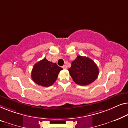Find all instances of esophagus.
Here are the masks:
<instances>
[{
    "label": "esophagus",
    "instance_id": "esophagus-1",
    "mask_svg": "<svg viewBox=\"0 0 128 128\" xmlns=\"http://www.w3.org/2000/svg\"><path fill=\"white\" fill-rule=\"evenodd\" d=\"M62 68H64V69H66V68H67V66H66V64H64V65L63 66Z\"/></svg>",
    "mask_w": 128,
    "mask_h": 128
}]
</instances>
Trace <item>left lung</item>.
<instances>
[{"label": "left lung", "mask_w": 128, "mask_h": 128, "mask_svg": "<svg viewBox=\"0 0 128 128\" xmlns=\"http://www.w3.org/2000/svg\"><path fill=\"white\" fill-rule=\"evenodd\" d=\"M68 71L73 81L80 86L91 84L97 78L99 73V68L93 60L80 55L72 62Z\"/></svg>", "instance_id": "obj_1"}]
</instances>
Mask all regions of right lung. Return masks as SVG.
<instances>
[{
  "mask_svg": "<svg viewBox=\"0 0 128 128\" xmlns=\"http://www.w3.org/2000/svg\"><path fill=\"white\" fill-rule=\"evenodd\" d=\"M63 68L55 63L48 60L46 58L36 63L32 68V80L38 86H50L52 85Z\"/></svg>",
  "mask_w": 128,
  "mask_h": 128,
  "instance_id": "obj_1",
  "label": "right lung"
}]
</instances>
